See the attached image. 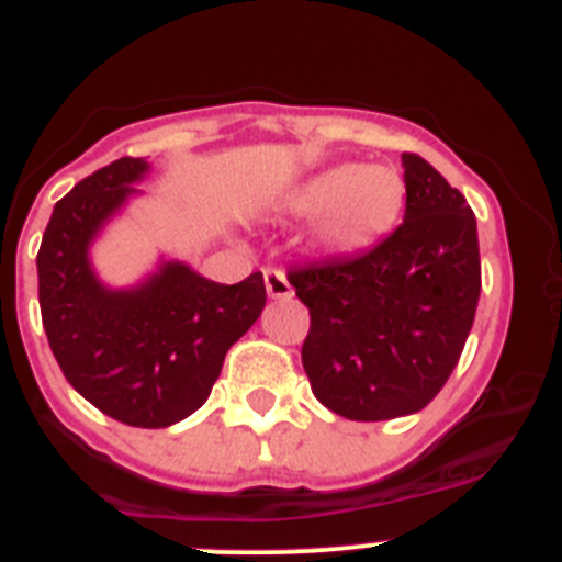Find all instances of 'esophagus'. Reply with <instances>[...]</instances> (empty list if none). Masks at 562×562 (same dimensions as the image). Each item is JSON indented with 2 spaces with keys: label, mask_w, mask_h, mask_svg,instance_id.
Listing matches in <instances>:
<instances>
[{
  "label": "esophagus",
  "mask_w": 562,
  "mask_h": 562,
  "mask_svg": "<svg viewBox=\"0 0 562 562\" xmlns=\"http://www.w3.org/2000/svg\"><path fill=\"white\" fill-rule=\"evenodd\" d=\"M265 286H267V292H270V297H276V301H290V297L295 295L292 284L286 281L284 270H278V267H267Z\"/></svg>",
  "instance_id": "34e87169"
}]
</instances>
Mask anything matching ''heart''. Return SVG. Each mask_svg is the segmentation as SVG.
Wrapping results in <instances>:
<instances>
[{
  "label": "heart",
  "mask_w": 562,
  "mask_h": 562,
  "mask_svg": "<svg viewBox=\"0 0 562 562\" xmlns=\"http://www.w3.org/2000/svg\"><path fill=\"white\" fill-rule=\"evenodd\" d=\"M286 205L315 216V245L329 252H351L371 245L394 227L405 205V180L394 166L326 168L290 193Z\"/></svg>",
  "instance_id": "heart-1"
}]
</instances>
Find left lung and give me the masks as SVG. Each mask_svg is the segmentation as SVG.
<instances>
[{"label": "left lung", "mask_w": 562, "mask_h": 562, "mask_svg": "<svg viewBox=\"0 0 562 562\" xmlns=\"http://www.w3.org/2000/svg\"><path fill=\"white\" fill-rule=\"evenodd\" d=\"M405 220L380 245L286 272L310 310L301 360L321 405L351 422L422 411L445 389L481 295L475 216L450 182L402 154Z\"/></svg>", "instance_id": "8db88e82"}]
</instances>
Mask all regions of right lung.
Returning a JSON list of instances; mask_svg holds the SVG:
<instances>
[{"instance_id": "add662e5", "label": "right lung", "mask_w": 562, "mask_h": 562, "mask_svg": "<svg viewBox=\"0 0 562 562\" xmlns=\"http://www.w3.org/2000/svg\"><path fill=\"white\" fill-rule=\"evenodd\" d=\"M146 171V160L121 157L56 202L36 256L38 304L49 349L83 400L132 428H168L202 408L267 290L261 272L227 286L180 261L137 290H106L89 241Z\"/></svg>"}]
</instances>
